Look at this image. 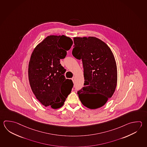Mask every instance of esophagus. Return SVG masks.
I'll use <instances>...</instances> for the list:
<instances>
[{"label": "esophagus", "mask_w": 147, "mask_h": 147, "mask_svg": "<svg viewBox=\"0 0 147 147\" xmlns=\"http://www.w3.org/2000/svg\"><path fill=\"white\" fill-rule=\"evenodd\" d=\"M74 79H75V77H74V76H73V77L72 78V80L73 82H74Z\"/></svg>", "instance_id": "obj_1"}]
</instances>
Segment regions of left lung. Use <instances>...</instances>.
<instances>
[{"label":"left lung","instance_id":"obj_1","mask_svg":"<svg viewBox=\"0 0 147 147\" xmlns=\"http://www.w3.org/2000/svg\"><path fill=\"white\" fill-rule=\"evenodd\" d=\"M73 55L82 60L85 83L78 92L84 106L90 109L105 105L116 88V61L108 46L94 37H74Z\"/></svg>","mask_w":147,"mask_h":147}]
</instances>
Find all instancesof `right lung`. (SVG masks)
Listing matches in <instances>:
<instances>
[{"instance_id": "right-lung-1", "label": "right lung", "mask_w": 147, "mask_h": 147, "mask_svg": "<svg viewBox=\"0 0 147 147\" xmlns=\"http://www.w3.org/2000/svg\"><path fill=\"white\" fill-rule=\"evenodd\" d=\"M73 44L71 38L50 35L37 45L28 64V80L36 99L45 107L60 108L71 93L73 83L66 79L60 60Z\"/></svg>"}]
</instances>
